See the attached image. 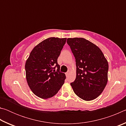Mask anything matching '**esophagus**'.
Returning a JSON list of instances; mask_svg holds the SVG:
<instances>
[{"mask_svg":"<svg viewBox=\"0 0 126 126\" xmlns=\"http://www.w3.org/2000/svg\"><path fill=\"white\" fill-rule=\"evenodd\" d=\"M68 74H69V72H66L65 73V75H66V76H68Z\"/></svg>","mask_w":126,"mask_h":126,"instance_id":"esophagus-1","label":"esophagus"}]
</instances>
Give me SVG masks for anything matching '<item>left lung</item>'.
<instances>
[{
	"label": "left lung",
	"instance_id": "8db88e82",
	"mask_svg": "<svg viewBox=\"0 0 126 126\" xmlns=\"http://www.w3.org/2000/svg\"><path fill=\"white\" fill-rule=\"evenodd\" d=\"M67 42L76 62V78L71 83L74 92L84 101L94 99L107 83L108 62L101 50L84 38H68Z\"/></svg>",
	"mask_w": 126,
	"mask_h": 126
}]
</instances>
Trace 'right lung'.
I'll return each mask as SVG.
<instances>
[{"label":"right lung","instance_id":"obj_1","mask_svg":"<svg viewBox=\"0 0 126 126\" xmlns=\"http://www.w3.org/2000/svg\"><path fill=\"white\" fill-rule=\"evenodd\" d=\"M66 39L47 38L30 53L25 65L26 79L29 88L38 97L47 99L54 96L64 83L66 77L60 72L57 59Z\"/></svg>","mask_w":126,"mask_h":126}]
</instances>
